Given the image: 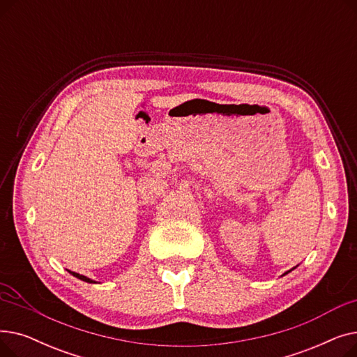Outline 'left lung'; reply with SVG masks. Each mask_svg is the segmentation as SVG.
Masks as SVG:
<instances>
[{"label": "left lung", "mask_w": 357, "mask_h": 357, "mask_svg": "<svg viewBox=\"0 0 357 357\" xmlns=\"http://www.w3.org/2000/svg\"><path fill=\"white\" fill-rule=\"evenodd\" d=\"M294 269H295V268H294ZM291 271H292V269H291ZM291 271H288V272H285V273H284V275H287V273H289V272H291Z\"/></svg>", "instance_id": "8db88e82"}]
</instances>
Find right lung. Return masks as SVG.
Listing matches in <instances>:
<instances>
[{"label":"right lung","mask_w":357,"mask_h":357,"mask_svg":"<svg viewBox=\"0 0 357 357\" xmlns=\"http://www.w3.org/2000/svg\"><path fill=\"white\" fill-rule=\"evenodd\" d=\"M70 275H73L75 278H78V279H81V280H84V282H88V284H97L96 280H92V279H89V278H86V276H84V275H79V273H77V272H70V271H68Z\"/></svg>","instance_id":"1"}]
</instances>
